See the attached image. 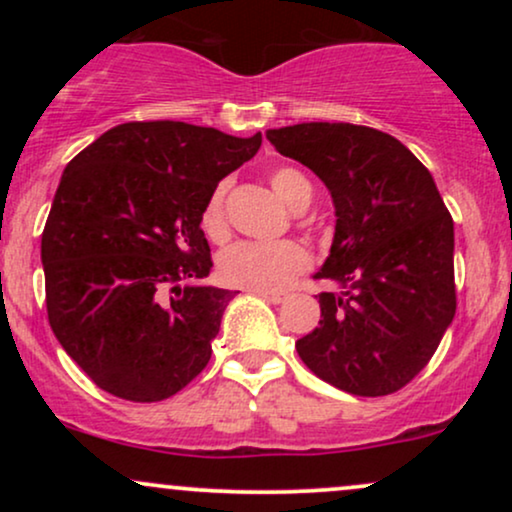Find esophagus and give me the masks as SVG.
<instances>
[{
	"instance_id": "esophagus-1",
	"label": "esophagus",
	"mask_w": 512,
	"mask_h": 512,
	"mask_svg": "<svg viewBox=\"0 0 512 512\" xmlns=\"http://www.w3.org/2000/svg\"><path fill=\"white\" fill-rule=\"evenodd\" d=\"M257 296L260 298H264V301H269V303H274V305H279V303H284L286 298V293H279V291H255Z\"/></svg>"
}]
</instances>
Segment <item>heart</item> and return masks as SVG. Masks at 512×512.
Listing matches in <instances>:
<instances>
[{
    "label": "heart",
    "mask_w": 512,
    "mask_h": 512,
    "mask_svg": "<svg viewBox=\"0 0 512 512\" xmlns=\"http://www.w3.org/2000/svg\"><path fill=\"white\" fill-rule=\"evenodd\" d=\"M272 190L293 211H301L310 204L313 187L301 170L281 166L269 175ZM226 182H221L202 211V228L211 240H226L228 223L226 211ZM310 252L296 240L281 243H236L226 248L219 257V274L228 286L248 291H281L310 267Z\"/></svg>",
    "instance_id": "1"
}]
</instances>
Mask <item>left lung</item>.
I'll return each instance as SVG.
<instances>
[{"mask_svg":"<svg viewBox=\"0 0 512 512\" xmlns=\"http://www.w3.org/2000/svg\"><path fill=\"white\" fill-rule=\"evenodd\" d=\"M281 156L308 166L334 202L330 257L315 279L320 327L298 339L317 378L358 397L402 390L455 317V228L433 175L399 139L349 122L269 129Z\"/></svg>","mask_w":512,"mask_h":512,"instance_id":"left-lung-1","label":"left lung"}]
</instances>
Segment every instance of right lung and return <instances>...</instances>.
<instances>
[{
  "label": "right lung",
  "mask_w": 512,
  "mask_h": 512,
  "mask_svg": "<svg viewBox=\"0 0 512 512\" xmlns=\"http://www.w3.org/2000/svg\"><path fill=\"white\" fill-rule=\"evenodd\" d=\"M187 122H125L64 168L40 260L52 332L88 378L129 402H161L202 373L236 293L211 272L202 211L257 154Z\"/></svg>",
  "instance_id": "add662e5"
}]
</instances>
